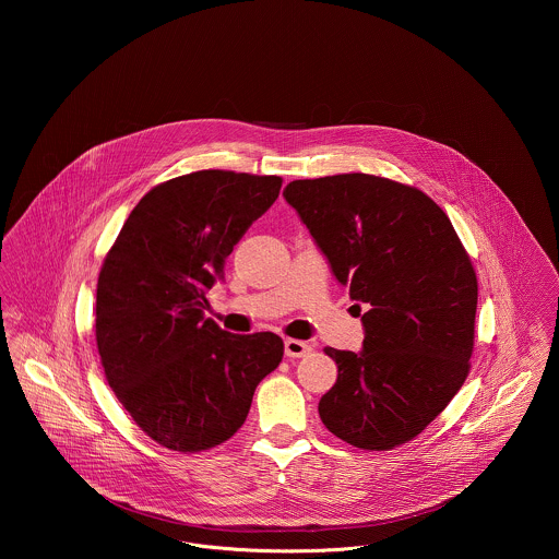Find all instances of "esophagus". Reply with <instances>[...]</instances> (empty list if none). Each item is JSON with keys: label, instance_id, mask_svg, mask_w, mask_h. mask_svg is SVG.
I'll return each instance as SVG.
<instances>
[{"label": "esophagus", "instance_id": "esophagus-1", "mask_svg": "<svg viewBox=\"0 0 559 559\" xmlns=\"http://www.w3.org/2000/svg\"><path fill=\"white\" fill-rule=\"evenodd\" d=\"M310 350H312V346H310L308 342L293 340V337H288V340L284 342V353H286V357H288V359L306 357V355H310Z\"/></svg>", "mask_w": 559, "mask_h": 559}]
</instances>
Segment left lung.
I'll list each match as a JSON object with an SVG mask.
<instances>
[{
	"label": "left lung",
	"mask_w": 559,
	"mask_h": 559,
	"mask_svg": "<svg viewBox=\"0 0 559 559\" xmlns=\"http://www.w3.org/2000/svg\"><path fill=\"white\" fill-rule=\"evenodd\" d=\"M284 198L348 286L353 308H364V348H324L337 381L320 399V419L355 448L394 450L469 374L478 308L469 253L439 204L390 178L293 180Z\"/></svg>",
	"instance_id": "obj_1"
}]
</instances>
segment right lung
Segmentation results:
<instances>
[{"instance_id":"right-lung-1","label":"right lung","mask_w":559,"mask_h":559,"mask_svg":"<svg viewBox=\"0 0 559 559\" xmlns=\"http://www.w3.org/2000/svg\"><path fill=\"white\" fill-rule=\"evenodd\" d=\"M280 189V176L226 169L171 178L140 200L105 255L96 284L105 379L167 450L202 452L228 441L258 383L282 361L280 335H235L204 319L206 290Z\"/></svg>"}]
</instances>
